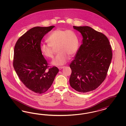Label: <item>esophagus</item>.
I'll return each mask as SVG.
<instances>
[{
  "instance_id": "34e87169",
  "label": "esophagus",
  "mask_w": 126,
  "mask_h": 126,
  "mask_svg": "<svg viewBox=\"0 0 126 126\" xmlns=\"http://www.w3.org/2000/svg\"><path fill=\"white\" fill-rule=\"evenodd\" d=\"M64 66H59L58 67V68L60 69V70H61V69H62V68H64Z\"/></svg>"
}]
</instances>
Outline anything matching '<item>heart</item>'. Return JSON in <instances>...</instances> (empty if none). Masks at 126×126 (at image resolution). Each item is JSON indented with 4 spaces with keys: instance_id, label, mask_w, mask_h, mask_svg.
Returning <instances> with one entry per match:
<instances>
[{
    "instance_id": "1",
    "label": "heart",
    "mask_w": 126,
    "mask_h": 126,
    "mask_svg": "<svg viewBox=\"0 0 126 126\" xmlns=\"http://www.w3.org/2000/svg\"><path fill=\"white\" fill-rule=\"evenodd\" d=\"M48 44L41 43L40 49L43 56L48 58H53L54 52L52 48L57 46L58 52L52 62L54 65L60 66L66 63L78 49V36L73 30L57 29L52 31L47 38Z\"/></svg>"
}]
</instances>
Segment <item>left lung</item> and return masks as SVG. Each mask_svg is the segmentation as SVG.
Here are the masks:
<instances>
[{
    "instance_id": "1",
    "label": "left lung",
    "mask_w": 126,
    "mask_h": 126,
    "mask_svg": "<svg viewBox=\"0 0 126 126\" xmlns=\"http://www.w3.org/2000/svg\"><path fill=\"white\" fill-rule=\"evenodd\" d=\"M83 36L82 44L70 64V86L86 93L96 89L105 79L112 57L107 37L89 26H75Z\"/></svg>"
}]
</instances>
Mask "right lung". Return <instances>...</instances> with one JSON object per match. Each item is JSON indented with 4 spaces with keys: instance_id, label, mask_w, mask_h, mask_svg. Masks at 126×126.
<instances>
[{
    "instance_id": "add662e5",
    "label": "right lung",
    "mask_w": 126,
    "mask_h": 126,
    "mask_svg": "<svg viewBox=\"0 0 126 126\" xmlns=\"http://www.w3.org/2000/svg\"><path fill=\"white\" fill-rule=\"evenodd\" d=\"M54 27L31 28L18 39L14 48L13 66L19 78L27 88L37 94L44 93L50 88L59 71L56 66H48L40 49L43 37Z\"/></svg>"
}]
</instances>
